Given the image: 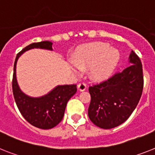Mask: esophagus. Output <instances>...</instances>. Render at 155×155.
I'll list each match as a JSON object with an SVG mask.
<instances>
[{
    "instance_id": "esophagus-1",
    "label": "esophagus",
    "mask_w": 155,
    "mask_h": 155,
    "mask_svg": "<svg viewBox=\"0 0 155 155\" xmlns=\"http://www.w3.org/2000/svg\"><path fill=\"white\" fill-rule=\"evenodd\" d=\"M78 89L80 91H84L87 89V85L84 83H80V84H78Z\"/></svg>"
}]
</instances>
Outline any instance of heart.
I'll list each match as a JSON object with an SVG mask.
<instances>
[{
  "mask_svg": "<svg viewBox=\"0 0 155 155\" xmlns=\"http://www.w3.org/2000/svg\"><path fill=\"white\" fill-rule=\"evenodd\" d=\"M120 61V53L107 43L93 42L87 44L76 50L70 68L75 74L91 68L90 73L94 80H104L110 77Z\"/></svg>",
  "mask_w": 155,
  "mask_h": 155,
  "instance_id": "1",
  "label": "heart"
}]
</instances>
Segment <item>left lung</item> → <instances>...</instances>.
Segmentation results:
<instances>
[{
    "mask_svg": "<svg viewBox=\"0 0 155 155\" xmlns=\"http://www.w3.org/2000/svg\"><path fill=\"white\" fill-rule=\"evenodd\" d=\"M132 64L108 80L89 87L90 120L96 126L110 129L124 123L140 102L143 88V67L140 58L132 50Z\"/></svg>",
    "mask_w": 155,
    "mask_h": 155,
    "instance_id": "left-lung-1",
    "label": "left lung"
}]
</instances>
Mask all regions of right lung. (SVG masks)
Listing matches in <instances>:
<instances>
[{"label":"right lung","instance_id":"obj_1","mask_svg":"<svg viewBox=\"0 0 155 155\" xmlns=\"http://www.w3.org/2000/svg\"><path fill=\"white\" fill-rule=\"evenodd\" d=\"M51 41L35 42L26 46L16 55L14 63L12 91L19 112L27 121L41 129H49L58 125L63 119L67 102L76 93V85H59L47 94L38 97L27 95L22 91L16 80V63L24 52L31 49L53 50Z\"/></svg>","mask_w":155,"mask_h":155}]
</instances>
